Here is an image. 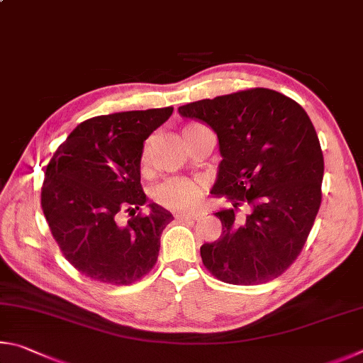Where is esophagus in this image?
Listing matches in <instances>:
<instances>
[{"label": "esophagus", "instance_id": "obj_1", "mask_svg": "<svg viewBox=\"0 0 363 363\" xmlns=\"http://www.w3.org/2000/svg\"><path fill=\"white\" fill-rule=\"evenodd\" d=\"M175 218L180 221H194L201 218V213H178L175 215Z\"/></svg>", "mask_w": 363, "mask_h": 363}]
</instances>
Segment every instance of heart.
I'll list each match as a JSON object with an SVG mask.
<instances>
[{"label":"heart","instance_id":"obj_1","mask_svg":"<svg viewBox=\"0 0 363 363\" xmlns=\"http://www.w3.org/2000/svg\"><path fill=\"white\" fill-rule=\"evenodd\" d=\"M199 129H202L201 124H186L182 129V133L188 142ZM151 143L152 137L146 138L142 146V152H140V162H142L143 167H146L150 162ZM204 188L206 183L199 180V178L175 177L159 183V185L152 189V199H155L156 204L169 208V211L182 212L199 204L202 194H204Z\"/></svg>","mask_w":363,"mask_h":363}]
</instances>
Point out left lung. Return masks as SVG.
<instances>
[{
    "label": "left lung",
    "mask_w": 363,
    "mask_h": 363,
    "mask_svg": "<svg viewBox=\"0 0 363 363\" xmlns=\"http://www.w3.org/2000/svg\"><path fill=\"white\" fill-rule=\"evenodd\" d=\"M217 133L215 198L233 208L215 215L221 236L201 247L202 263L221 282L257 285L284 274L300 255L322 202L323 155L306 111L264 87L178 108ZM250 208L238 216V207Z\"/></svg>",
    "instance_id": "obj_1"
}]
</instances>
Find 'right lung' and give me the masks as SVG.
Wrapping results in <instances>:
<instances>
[{
  "label": "right lung",
  "instance_id": "obj_1",
  "mask_svg": "<svg viewBox=\"0 0 363 363\" xmlns=\"http://www.w3.org/2000/svg\"><path fill=\"white\" fill-rule=\"evenodd\" d=\"M172 106L95 116L69 133L50 159L41 207L57 245L73 268L92 281L130 285L157 262L161 234L174 217L146 202L140 185V152L169 119ZM129 211L128 225L117 215Z\"/></svg>",
  "mask_w": 363,
  "mask_h": 363
}]
</instances>
